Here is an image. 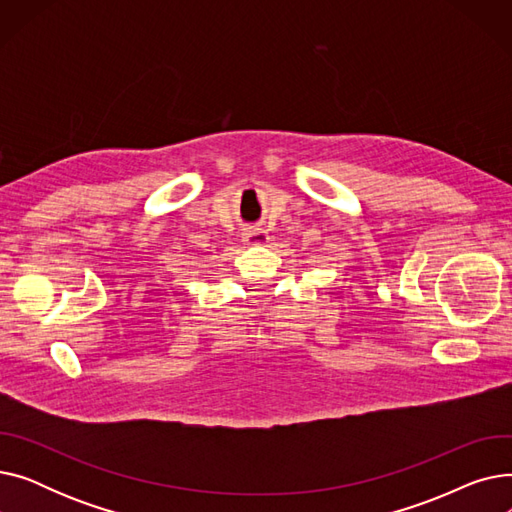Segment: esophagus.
Wrapping results in <instances>:
<instances>
[{"label": "esophagus", "mask_w": 512, "mask_h": 512, "mask_svg": "<svg viewBox=\"0 0 512 512\" xmlns=\"http://www.w3.org/2000/svg\"><path fill=\"white\" fill-rule=\"evenodd\" d=\"M242 240H245L247 245L261 247V245H267V242H270V234H267L263 228H251V230L242 234Z\"/></svg>", "instance_id": "esophagus-1"}]
</instances>
